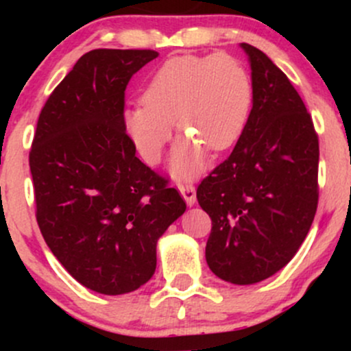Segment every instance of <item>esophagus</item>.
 Masks as SVG:
<instances>
[{
  "instance_id": "esophagus-1",
  "label": "esophagus",
  "mask_w": 351,
  "mask_h": 351,
  "mask_svg": "<svg viewBox=\"0 0 351 351\" xmlns=\"http://www.w3.org/2000/svg\"><path fill=\"white\" fill-rule=\"evenodd\" d=\"M180 193L181 196H183L184 201H186L188 206H193V204L196 203V189L193 186L191 183H186V184H180Z\"/></svg>"
}]
</instances>
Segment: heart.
Listing matches in <instances>:
<instances>
[{
  "label": "heart",
  "mask_w": 351,
  "mask_h": 351,
  "mask_svg": "<svg viewBox=\"0 0 351 351\" xmlns=\"http://www.w3.org/2000/svg\"><path fill=\"white\" fill-rule=\"evenodd\" d=\"M254 100L249 71L234 56H176L162 64L142 94L123 112L127 135L147 163H156L171 138L183 132L171 155L178 178L203 168L206 148L223 152L243 135Z\"/></svg>",
  "instance_id": "obj_1"
}]
</instances>
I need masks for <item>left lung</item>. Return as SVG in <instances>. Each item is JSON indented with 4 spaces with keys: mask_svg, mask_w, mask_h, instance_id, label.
Here are the masks:
<instances>
[{
    "mask_svg": "<svg viewBox=\"0 0 351 351\" xmlns=\"http://www.w3.org/2000/svg\"><path fill=\"white\" fill-rule=\"evenodd\" d=\"M254 100L234 150L196 191L211 217L206 263L236 285L285 267L304 243L318 203V136L291 80L263 51L241 44Z\"/></svg>",
    "mask_w": 351,
    "mask_h": 351,
    "instance_id": "1",
    "label": "left lung"
}]
</instances>
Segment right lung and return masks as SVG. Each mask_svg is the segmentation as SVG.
I'll use <instances>...</instances> for the list:
<instances>
[{"label":"right lung","instance_id":"1","mask_svg":"<svg viewBox=\"0 0 351 351\" xmlns=\"http://www.w3.org/2000/svg\"><path fill=\"white\" fill-rule=\"evenodd\" d=\"M158 58L152 49H94L54 88L29 152L36 219L67 272L120 295L152 279L156 243L186 203L135 156L123 127L125 88Z\"/></svg>","mask_w":351,"mask_h":351}]
</instances>
